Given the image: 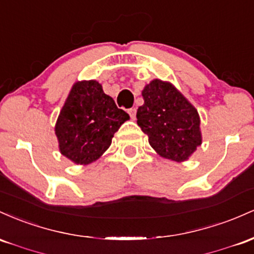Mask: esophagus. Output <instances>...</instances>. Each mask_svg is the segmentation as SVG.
Wrapping results in <instances>:
<instances>
[{"label":"esophagus","instance_id":"esophagus-1","mask_svg":"<svg viewBox=\"0 0 254 254\" xmlns=\"http://www.w3.org/2000/svg\"><path fill=\"white\" fill-rule=\"evenodd\" d=\"M128 114H129L130 118L134 120L135 119V114H136V109H135V108H130V109H128Z\"/></svg>","mask_w":254,"mask_h":254}]
</instances>
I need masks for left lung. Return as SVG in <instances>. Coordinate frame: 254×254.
<instances>
[{
	"label": "left lung",
	"instance_id": "obj_1",
	"mask_svg": "<svg viewBox=\"0 0 254 254\" xmlns=\"http://www.w3.org/2000/svg\"><path fill=\"white\" fill-rule=\"evenodd\" d=\"M136 124L162 157L184 162L201 144L200 118L196 109L170 82L155 79L141 92Z\"/></svg>",
	"mask_w": 254,
	"mask_h": 254
}]
</instances>
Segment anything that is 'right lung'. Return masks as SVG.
I'll return each instance as SVG.
<instances>
[{
	"instance_id": "right-lung-1",
	"label": "right lung",
	"mask_w": 254,
	"mask_h": 254,
	"mask_svg": "<svg viewBox=\"0 0 254 254\" xmlns=\"http://www.w3.org/2000/svg\"><path fill=\"white\" fill-rule=\"evenodd\" d=\"M128 119L98 81L75 82L56 121L60 151L76 164L92 163L107 151Z\"/></svg>"
}]
</instances>
